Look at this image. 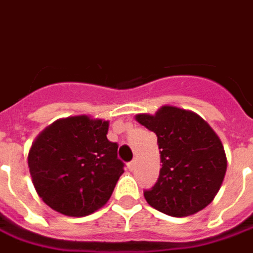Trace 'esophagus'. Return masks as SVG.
<instances>
[{
    "label": "esophagus",
    "instance_id": "34e87169",
    "mask_svg": "<svg viewBox=\"0 0 253 253\" xmlns=\"http://www.w3.org/2000/svg\"><path fill=\"white\" fill-rule=\"evenodd\" d=\"M135 165H136V160H132V161L128 162V169L132 171V170L135 169Z\"/></svg>",
    "mask_w": 253,
    "mask_h": 253
}]
</instances>
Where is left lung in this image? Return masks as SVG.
<instances>
[{
    "instance_id": "1",
    "label": "left lung",
    "mask_w": 253,
    "mask_h": 253,
    "mask_svg": "<svg viewBox=\"0 0 253 253\" xmlns=\"http://www.w3.org/2000/svg\"><path fill=\"white\" fill-rule=\"evenodd\" d=\"M136 121L157 135L162 168L156 184L144 191L147 203L173 217L198 213L212 203L226 174L223 145L196 113L162 106Z\"/></svg>"
}]
</instances>
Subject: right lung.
<instances>
[{"label": "right lung", "mask_w": 253, "mask_h": 253, "mask_svg": "<svg viewBox=\"0 0 253 253\" xmlns=\"http://www.w3.org/2000/svg\"><path fill=\"white\" fill-rule=\"evenodd\" d=\"M108 128L106 121L78 116L57 121L36 137L28 168L45 204L71 217L106 204L125 168Z\"/></svg>", "instance_id": "1"}]
</instances>
